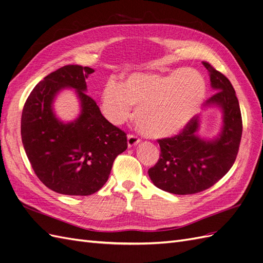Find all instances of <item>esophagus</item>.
<instances>
[{
  "instance_id": "obj_1",
  "label": "esophagus",
  "mask_w": 263,
  "mask_h": 263,
  "mask_svg": "<svg viewBox=\"0 0 263 263\" xmlns=\"http://www.w3.org/2000/svg\"><path fill=\"white\" fill-rule=\"evenodd\" d=\"M139 141H140V139L136 136V135L129 134L128 136H127V144H128V147H129V148H132V147H134V146H136Z\"/></svg>"
}]
</instances>
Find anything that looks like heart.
I'll list each match as a JSON object with an SVG mask.
<instances>
[{"label":"heart","instance_id":"1","mask_svg":"<svg viewBox=\"0 0 263 263\" xmlns=\"http://www.w3.org/2000/svg\"><path fill=\"white\" fill-rule=\"evenodd\" d=\"M206 94L203 77L192 69L176 70L168 76L135 73L124 84L114 79L102 90L103 114L122 125L138 107L140 132L151 138L168 137L184 127L200 109Z\"/></svg>","mask_w":263,"mask_h":263}]
</instances>
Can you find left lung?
Segmentation results:
<instances>
[{"label": "left lung", "mask_w": 263, "mask_h": 263, "mask_svg": "<svg viewBox=\"0 0 263 263\" xmlns=\"http://www.w3.org/2000/svg\"><path fill=\"white\" fill-rule=\"evenodd\" d=\"M203 65L217 91L206 105H219L224 113L219 137L211 141L198 138V117H193L176 136L158 139L161 154L148 170L157 187L178 195L202 192L217 183L233 166L240 146L242 119L234 87L210 62Z\"/></svg>", "instance_id": "obj_1"}]
</instances>
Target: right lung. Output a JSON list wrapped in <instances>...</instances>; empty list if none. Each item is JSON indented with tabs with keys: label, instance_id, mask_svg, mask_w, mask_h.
<instances>
[{
	"label": "right lung",
	"instance_id": "1",
	"mask_svg": "<svg viewBox=\"0 0 263 263\" xmlns=\"http://www.w3.org/2000/svg\"><path fill=\"white\" fill-rule=\"evenodd\" d=\"M94 70L65 66L44 78L25 102L21 134L34 172L44 184L66 195H91L105 184L115 158L127 149L126 133L102 115L85 93V79ZM63 87H72L82 101L77 121L63 124L55 118L51 104Z\"/></svg>",
	"mask_w": 263,
	"mask_h": 263
}]
</instances>
